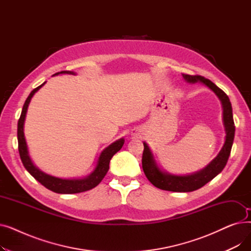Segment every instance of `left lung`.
Instances as JSON below:
<instances>
[{
  "instance_id": "8db88e82",
  "label": "left lung",
  "mask_w": 251,
  "mask_h": 251,
  "mask_svg": "<svg viewBox=\"0 0 251 251\" xmlns=\"http://www.w3.org/2000/svg\"><path fill=\"white\" fill-rule=\"evenodd\" d=\"M182 75L183 78L189 83H195L199 81L203 83L209 89H212L220 99L223 108V122L226 131V138L219 154L204 169L201 170L200 172L184 176L172 175L167 172H163L153 160L152 152L149 146L146 142H143L144 150L142 153V169L144 174L155 187L173 192H190L200 189L201 187L204 186L207 182L213 180L218 174H220L228 162L235 135L232 105L225 92L219 88L215 83L202 76L188 74Z\"/></svg>"
}]
</instances>
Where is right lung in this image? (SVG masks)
<instances>
[{
    "mask_svg": "<svg viewBox=\"0 0 251 251\" xmlns=\"http://www.w3.org/2000/svg\"><path fill=\"white\" fill-rule=\"evenodd\" d=\"M75 74L74 72L71 71H61L58 72L54 75H58V74ZM52 75V76H54ZM46 82H44L42 85L37 86L36 88H34L30 95L28 96V98L26 99L24 104H23V109L19 118L18 121V127H17V138H18V151H19V154H20V159L22 161L23 166L25 167V169L28 171L29 174L36 179L39 183L44 185L46 188L54 191L56 193H62V194H72V193H80V192H84L87 190H90L92 188H95L96 186H98L99 184L100 183V181L103 179V177L107 174V172L109 171V165H110V161L113 157V155L120 151L124 144V138L118 139L117 141L113 142L111 146H109L108 148H105L100 154L98 162H97V166L90 175H88L85 178L82 179H62V178H58V177H54L48 175L46 173H44L43 171L39 170L38 168H36L34 166V164L32 163L29 153H28V149H27V144H26V140H25V136H24V121H25V117H26V113H27V108L28 104L31 100V98L33 97V95L35 92L41 88Z\"/></svg>",
    "mask_w": 251,
    "mask_h": 251,
    "instance_id": "add662e5",
    "label": "right lung"
}]
</instances>
